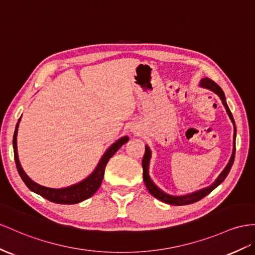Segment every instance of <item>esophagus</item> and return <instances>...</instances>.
<instances>
[{"instance_id":"1","label":"esophagus","mask_w":255,"mask_h":255,"mask_svg":"<svg viewBox=\"0 0 255 255\" xmlns=\"http://www.w3.org/2000/svg\"><path fill=\"white\" fill-rule=\"evenodd\" d=\"M130 131H131L133 134H139V129L135 127H132L131 129H130Z\"/></svg>"}]
</instances>
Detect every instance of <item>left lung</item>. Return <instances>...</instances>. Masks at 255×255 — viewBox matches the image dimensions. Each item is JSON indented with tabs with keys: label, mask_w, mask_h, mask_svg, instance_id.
<instances>
[{
	"label": "left lung",
	"mask_w": 255,
	"mask_h": 255,
	"mask_svg": "<svg viewBox=\"0 0 255 255\" xmlns=\"http://www.w3.org/2000/svg\"><path fill=\"white\" fill-rule=\"evenodd\" d=\"M199 87L209 89V90H211L212 93L217 94L220 97L222 103H223L226 112H227L228 116H230V119L234 125L233 153H232L230 161H228V164L224 168V170L220 173L217 180H215L211 185H209L205 188H201V190H199V191L188 193L185 195H171V194H168V193L162 191L161 188H159L154 183L151 177H149V161H151V158H152V151H151V148L148 147V145H145V153H144V156H143V159H142V168H143V180H144V183H145L147 191L151 193V195H153L155 198H157L158 200L165 202V204H169L172 206L191 205V204H194V202H196V201L202 199L208 194H210L215 187H218L222 183V182L225 180L227 174L231 171V168L233 166V162L235 159V152H236V146H235L236 145V143H235L236 142V125H235V121H234V117L232 115L231 110H230V108H228L227 103H226V98L224 95V91L222 90V88L217 83H214L212 80H210V78H208V77L201 78L199 82Z\"/></svg>",
	"instance_id": "1"
}]
</instances>
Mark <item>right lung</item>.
<instances>
[{"label": "right lung", "mask_w": 255, "mask_h": 255, "mask_svg": "<svg viewBox=\"0 0 255 255\" xmlns=\"http://www.w3.org/2000/svg\"><path fill=\"white\" fill-rule=\"evenodd\" d=\"M20 119L18 120V123L16 125V129L14 132V138H12V147H14V156L16 161V167L24 184L28 186L30 191L34 192L35 194L42 196V197L48 199L49 201L56 202V204L61 205H73L78 204L85 199L91 197L100 187L102 180L104 177V171H106V166L108 164L109 159L119 151V149L129 141V138L127 135H124L117 141H115L113 144L107 149L102 157L100 158L99 162H98L97 167L94 169V171L91 172L87 178L84 180L77 182L75 184H72L67 187L62 188H53V187H46L41 184L36 183L32 180L29 175L24 172V170L21 167L20 161H19L18 157V151H17V133H18V127L19 123H20Z\"/></svg>", "instance_id": "add662e5"}]
</instances>
